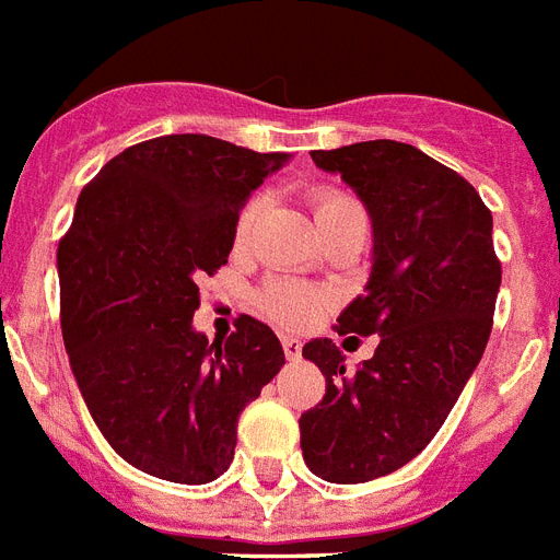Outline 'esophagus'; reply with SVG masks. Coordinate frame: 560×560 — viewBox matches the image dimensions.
<instances>
[{
	"mask_svg": "<svg viewBox=\"0 0 560 560\" xmlns=\"http://www.w3.org/2000/svg\"><path fill=\"white\" fill-rule=\"evenodd\" d=\"M283 352H285V358H289V361H298V358H301V352H303L301 341H298V338H292V335H283Z\"/></svg>",
	"mask_w": 560,
	"mask_h": 560,
	"instance_id": "34e87169",
	"label": "esophagus"
}]
</instances>
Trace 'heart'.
<instances>
[{
    "label": "heart",
    "mask_w": 560,
    "mask_h": 560,
    "mask_svg": "<svg viewBox=\"0 0 560 560\" xmlns=\"http://www.w3.org/2000/svg\"><path fill=\"white\" fill-rule=\"evenodd\" d=\"M308 205H312V213H315V222L320 228L324 240L335 234H361L366 236L370 231V219H366L364 205L358 202L350 190L335 185H317L308 190ZM259 210H262V199H252L245 205V210L240 213V222H236V236L245 240L252 234L254 222L259 219ZM326 306V294L312 289V285L292 283V280H275L268 283L262 292H259V308L262 315L271 317L275 324L292 326V329H301L315 320Z\"/></svg>",
    "instance_id": "heart-1"
}]
</instances>
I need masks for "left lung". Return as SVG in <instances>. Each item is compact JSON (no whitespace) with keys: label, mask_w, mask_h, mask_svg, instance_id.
Returning <instances> with one entry per match:
<instances>
[{"label":"left lung","mask_w":560,"mask_h":560,"mask_svg":"<svg viewBox=\"0 0 560 560\" xmlns=\"http://www.w3.org/2000/svg\"><path fill=\"white\" fill-rule=\"evenodd\" d=\"M312 161L341 176L373 225L364 294L335 326L378 335L373 358L347 373L332 338L303 347L326 375L324 401L301 416L303 459L350 486L399 471L448 419L489 343L500 262L480 194L422 150L361 141Z\"/></svg>","instance_id":"1"}]
</instances>
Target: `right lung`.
I'll return each mask as SVG.
<instances>
[{
  "label": "right lung",
  "mask_w": 560,
  "mask_h": 560,
  "mask_svg": "<svg viewBox=\"0 0 560 560\" xmlns=\"http://www.w3.org/2000/svg\"><path fill=\"white\" fill-rule=\"evenodd\" d=\"M285 159L164 136L115 155L80 194L57 248L62 341L103 440L150 477L225 474L240 413L285 364L257 317L213 343L194 326L196 280L225 266L240 210Z\"/></svg>",
  "instance_id": "add662e5"
}]
</instances>
